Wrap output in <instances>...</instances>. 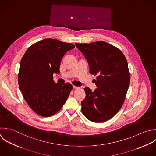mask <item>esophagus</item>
Wrapping results in <instances>:
<instances>
[{
  "label": "esophagus",
  "mask_w": 156,
  "mask_h": 156,
  "mask_svg": "<svg viewBox=\"0 0 156 156\" xmlns=\"http://www.w3.org/2000/svg\"><path fill=\"white\" fill-rule=\"evenodd\" d=\"M73 89H79V88H80V87H78V86H73Z\"/></svg>",
  "instance_id": "esophagus-1"
}]
</instances>
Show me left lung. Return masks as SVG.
Listing matches in <instances>:
<instances>
[{"label":"left lung","instance_id":"left-lung-1","mask_svg":"<svg viewBox=\"0 0 156 156\" xmlns=\"http://www.w3.org/2000/svg\"><path fill=\"white\" fill-rule=\"evenodd\" d=\"M75 45L84 55L97 88L85 87L81 111L90 121L101 123L112 118L121 109L130 84L127 60L120 49L104 41Z\"/></svg>","mask_w":156,"mask_h":156}]
</instances>
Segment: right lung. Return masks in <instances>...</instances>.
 I'll return each instance as SVG.
<instances>
[{
    "mask_svg": "<svg viewBox=\"0 0 156 156\" xmlns=\"http://www.w3.org/2000/svg\"><path fill=\"white\" fill-rule=\"evenodd\" d=\"M74 48L71 43L47 38L31 45L23 55L18 84L25 100L39 115L47 117L55 115L68 98L72 85L55 83L53 75L60 73L62 57Z\"/></svg>",
    "mask_w": 156,
    "mask_h": 156,
    "instance_id": "right-lung-1",
    "label": "right lung"
}]
</instances>
